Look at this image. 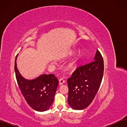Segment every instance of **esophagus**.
I'll return each mask as SVG.
<instances>
[{"label":"esophagus","instance_id":"1","mask_svg":"<svg viewBox=\"0 0 127 127\" xmlns=\"http://www.w3.org/2000/svg\"><path fill=\"white\" fill-rule=\"evenodd\" d=\"M64 83V79H63V78H61V79H60V80H59V85H63V84Z\"/></svg>","mask_w":127,"mask_h":127}]
</instances>
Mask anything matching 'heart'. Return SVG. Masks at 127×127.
<instances>
[{
  "mask_svg": "<svg viewBox=\"0 0 127 127\" xmlns=\"http://www.w3.org/2000/svg\"><path fill=\"white\" fill-rule=\"evenodd\" d=\"M74 68V64H70L68 66V68L69 69H72Z\"/></svg>",
  "mask_w": 127,
  "mask_h": 127,
  "instance_id": "heart-1",
  "label": "heart"
}]
</instances>
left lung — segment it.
I'll return each mask as SVG.
<instances>
[{
	"instance_id": "obj_1",
	"label": "left lung",
	"mask_w": 127,
	"mask_h": 127,
	"mask_svg": "<svg viewBox=\"0 0 127 127\" xmlns=\"http://www.w3.org/2000/svg\"><path fill=\"white\" fill-rule=\"evenodd\" d=\"M94 61L78 67L67 80L68 102L75 110L85 109L94 99L102 82L104 61L98 50Z\"/></svg>"
}]
</instances>
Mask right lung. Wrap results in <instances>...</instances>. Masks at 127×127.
Here are the masks:
<instances>
[{"label":"right lung","mask_w":127,"mask_h":127,"mask_svg":"<svg viewBox=\"0 0 127 127\" xmlns=\"http://www.w3.org/2000/svg\"><path fill=\"white\" fill-rule=\"evenodd\" d=\"M15 60V72L19 88L26 101L32 109L43 112L48 110L54 101L58 80L53 74H42L38 77L29 80L19 72Z\"/></svg>","instance_id":"1"}]
</instances>
